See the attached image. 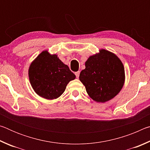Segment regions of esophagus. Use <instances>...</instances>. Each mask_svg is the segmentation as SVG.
Instances as JSON below:
<instances>
[{"label": "esophagus", "instance_id": "1", "mask_svg": "<svg viewBox=\"0 0 150 150\" xmlns=\"http://www.w3.org/2000/svg\"><path fill=\"white\" fill-rule=\"evenodd\" d=\"M75 75H76V77H77V78H79V77L80 71H77V72H75Z\"/></svg>", "mask_w": 150, "mask_h": 150}]
</instances>
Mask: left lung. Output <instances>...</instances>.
I'll use <instances>...</instances> for the list:
<instances>
[{
  "label": "left lung",
  "mask_w": 150,
  "mask_h": 150,
  "mask_svg": "<svg viewBox=\"0 0 150 150\" xmlns=\"http://www.w3.org/2000/svg\"><path fill=\"white\" fill-rule=\"evenodd\" d=\"M124 79L122 63L116 55L105 50L88 58L79 75L88 95L100 103L115 97L122 88Z\"/></svg>",
  "instance_id": "8db88e82"
}]
</instances>
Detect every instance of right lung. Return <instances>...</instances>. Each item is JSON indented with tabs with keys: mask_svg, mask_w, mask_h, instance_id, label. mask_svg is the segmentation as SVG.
<instances>
[{
	"mask_svg": "<svg viewBox=\"0 0 150 150\" xmlns=\"http://www.w3.org/2000/svg\"><path fill=\"white\" fill-rule=\"evenodd\" d=\"M28 72L34 91L46 99L59 97L69 81L75 79L67 65L56 55H50L47 51L42 52L31 63Z\"/></svg>",
	"mask_w": 150,
	"mask_h": 150,
	"instance_id": "right-lung-1",
	"label": "right lung"
}]
</instances>
